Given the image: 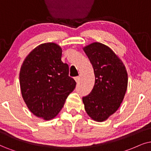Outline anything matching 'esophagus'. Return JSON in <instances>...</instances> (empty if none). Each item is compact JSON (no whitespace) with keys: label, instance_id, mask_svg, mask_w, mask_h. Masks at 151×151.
<instances>
[{"label":"esophagus","instance_id":"1","mask_svg":"<svg viewBox=\"0 0 151 151\" xmlns=\"http://www.w3.org/2000/svg\"><path fill=\"white\" fill-rule=\"evenodd\" d=\"M74 79H75L76 82H77V83H79L80 82V80H81V79H80V77H77L74 78Z\"/></svg>","mask_w":151,"mask_h":151}]
</instances>
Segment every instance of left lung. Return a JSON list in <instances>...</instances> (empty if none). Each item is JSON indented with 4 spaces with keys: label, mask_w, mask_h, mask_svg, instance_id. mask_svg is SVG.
<instances>
[{
    "label": "left lung",
    "mask_w": 151,
    "mask_h": 151,
    "mask_svg": "<svg viewBox=\"0 0 151 151\" xmlns=\"http://www.w3.org/2000/svg\"><path fill=\"white\" fill-rule=\"evenodd\" d=\"M83 51L94 70L95 84L82 98L90 117L102 122L115 113L123 102L127 88V73L122 60L109 47L100 42L86 46Z\"/></svg>",
    "instance_id": "obj_1"
}]
</instances>
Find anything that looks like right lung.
<instances>
[{"label": "right lung", "instance_id": "add662e5", "mask_svg": "<svg viewBox=\"0 0 151 151\" xmlns=\"http://www.w3.org/2000/svg\"><path fill=\"white\" fill-rule=\"evenodd\" d=\"M62 49L53 42L41 44L26 56L21 67L19 83L28 109L49 121L58 115L76 82L69 66L61 60Z\"/></svg>", "mask_w": 151, "mask_h": 151}]
</instances>
